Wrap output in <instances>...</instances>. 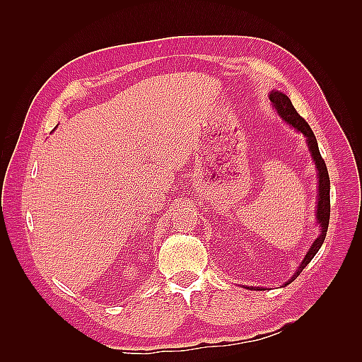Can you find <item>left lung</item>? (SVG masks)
Listing matches in <instances>:
<instances>
[{
    "label": "left lung",
    "mask_w": 362,
    "mask_h": 362,
    "mask_svg": "<svg viewBox=\"0 0 362 362\" xmlns=\"http://www.w3.org/2000/svg\"><path fill=\"white\" fill-rule=\"evenodd\" d=\"M269 98L272 101V107L275 108L276 113L282 117L284 122H286L288 127L294 128L298 133H302L306 139V145H308V149L311 152V157L313 161L315 164V169H317V180H319V184H317V206H315V218H317V223L320 226V234L317 237L313 245L310 246L308 252H306L302 262L299 264V267L296 269V272L293 273V276L282 284V287H287L290 282H293L296 278L300 275V272L310 264L311 259L315 257L317 252L322 247L323 242H325V237L327 233V225H329V216H331V199H329V189H331V182H329V175H327V169H326V164L325 160L320 156V151H319V145H317V140L315 136L313 133V129L310 128V125L305 122V119L302 116H299V113L296 112V108L293 107L290 98L282 93L279 90H272L269 93ZM243 288L247 290H266L264 287H254V286H243Z\"/></svg>",
    "instance_id": "left-lung-1"
}]
</instances>
